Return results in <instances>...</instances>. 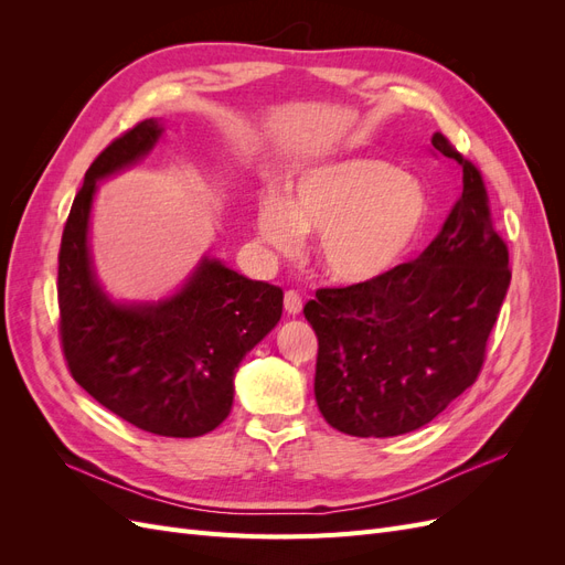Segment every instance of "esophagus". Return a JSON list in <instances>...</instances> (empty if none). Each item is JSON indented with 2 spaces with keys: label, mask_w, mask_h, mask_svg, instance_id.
Here are the masks:
<instances>
[{
  "label": "esophagus",
  "mask_w": 565,
  "mask_h": 565,
  "mask_svg": "<svg viewBox=\"0 0 565 565\" xmlns=\"http://www.w3.org/2000/svg\"><path fill=\"white\" fill-rule=\"evenodd\" d=\"M285 311H287V316H299L301 313V297L295 292V289L285 292Z\"/></svg>",
  "instance_id": "34e87169"
}]
</instances>
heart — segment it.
<instances>
[{"label": "heart", "instance_id": "obj_1", "mask_svg": "<svg viewBox=\"0 0 565 565\" xmlns=\"http://www.w3.org/2000/svg\"><path fill=\"white\" fill-rule=\"evenodd\" d=\"M424 183L388 160L332 158L303 167L289 200L266 195L256 231L280 254H292L303 233L316 235L320 270L339 285H367L396 270L429 226Z\"/></svg>", "mask_w": 565, "mask_h": 565}]
</instances>
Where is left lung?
Wrapping results in <instances>:
<instances>
[{"instance_id": "8db88e82", "label": "left lung", "mask_w": 565, "mask_h": 565, "mask_svg": "<svg viewBox=\"0 0 565 565\" xmlns=\"http://www.w3.org/2000/svg\"><path fill=\"white\" fill-rule=\"evenodd\" d=\"M434 156L461 167V193L436 241L388 276L320 289L303 316L318 337L316 403L337 431L403 436L436 419L483 365L511 270L481 172L443 134Z\"/></svg>"}]
</instances>
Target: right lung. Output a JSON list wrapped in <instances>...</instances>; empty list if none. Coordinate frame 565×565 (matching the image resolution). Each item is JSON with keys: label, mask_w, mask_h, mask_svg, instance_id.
<instances>
[{"label": "right lung", "mask_w": 565, "mask_h": 565, "mask_svg": "<svg viewBox=\"0 0 565 565\" xmlns=\"http://www.w3.org/2000/svg\"><path fill=\"white\" fill-rule=\"evenodd\" d=\"M162 134V119H143L84 174L58 254L61 339L75 382L110 413L150 434L195 438L228 417L235 372L278 324L282 289L207 254L160 299H115L98 280L89 235L98 183L143 162Z\"/></svg>", "instance_id": "1"}]
</instances>
